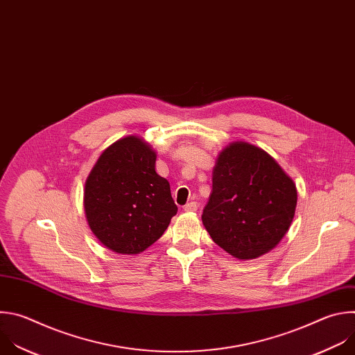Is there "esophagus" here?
<instances>
[{
  "mask_svg": "<svg viewBox=\"0 0 355 355\" xmlns=\"http://www.w3.org/2000/svg\"><path fill=\"white\" fill-rule=\"evenodd\" d=\"M197 207H198V204L196 202V201H190V202H187L186 205H184V211H187V212H194L196 209H197Z\"/></svg>",
  "mask_w": 355,
  "mask_h": 355,
  "instance_id": "esophagus-1",
  "label": "esophagus"
}]
</instances>
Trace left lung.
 <instances>
[{
	"mask_svg": "<svg viewBox=\"0 0 355 355\" xmlns=\"http://www.w3.org/2000/svg\"><path fill=\"white\" fill-rule=\"evenodd\" d=\"M297 196L295 183L274 158L256 146L235 141L217 158L201 220L211 239L231 256L256 259L287 234Z\"/></svg>",
	"mask_w": 355,
	"mask_h": 355,
	"instance_id": "obj_1",
	"label": "left lung"
}]
</instances>
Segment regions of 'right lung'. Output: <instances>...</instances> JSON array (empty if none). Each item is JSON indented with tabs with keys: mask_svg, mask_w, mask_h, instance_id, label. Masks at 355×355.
Wrapping results in <instances>:
<instances>
[{
	"mask_svg": "<svg viewBox=\"0 0 355 355\" xmlns=\"http://www.w3.org/2000/svg\"><path fill=\"white\" fill-rule=\"evenodd\" d=\"M155 161L148 143L127 135L102 153L85 182L88 225L116 253L144 252L176 216L169 182L157 173Z\"/></svg>",
	"mask_w": 355,
	"mask_h": 355,
	"instance_id": "obj_1",
	"label": "right lung"
}]
</instances>
